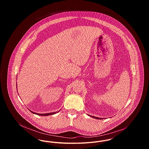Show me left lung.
<instances>
[{"mask_svg":"<svg viewBox=\"0 0 149 149\" xmlns=\"http://www.w3.org/2000/svg\"><path fill=\"white\" fill-rule=\"evenodd\" d=\"M89 116H91V117H92L93 118H96V119H98V120H101V119H103V118H98V117H94V116H90L89 115ZM104 119V118H103Z\"/></svg>","mask_w":149,"mask_h":149,"instance_id":"obj_1","label":"left lung"}]
</instances>
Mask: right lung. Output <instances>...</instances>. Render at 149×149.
I'll use <instances>...</instances> for the list:
<instances>
[{
    "mask_svg": "<svg viewBox=\"0 0 149 149\" xmlns=\"http://www.w3.org/2000/svg\"><path fill=\"white\" fill-rule=\"evenodd\" d=\"M32 113L35 114H37V115H39V116H49V115H52V114H56L58 112H52V113H45V114H40L37 113L35 112H33L31 111H30ZM59 112V111H58Z\"/></svg>",
    "mask_w": 149,
    "mask_h": 149,
    "instance_id": "right-lung-1",
    "label": "right lung"
}]
</instances>
